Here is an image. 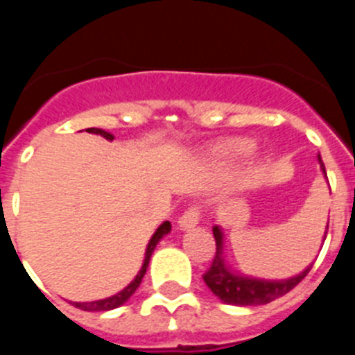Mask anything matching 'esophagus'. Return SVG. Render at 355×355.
Instances as JSON below:
<instances>
[{
	"label": "esophagus",
	"mask_w": 355,
	"mask_h": 355,
	"mask_svg": "<svg viewBox=\"0 0 355 355\" xmlns=\"http://www.w3.org/2000/svg\"><path fill=\"white\" fill-rule=\"evenodd\" d=\"M198 223H200V210H198V207H191L180 215V218H178V227L182 231H185L194 227Z\"/></svg>",
	"instance_id": "1"
}]
</instances>
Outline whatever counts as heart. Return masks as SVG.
Here are the masks:
<instances>
[{
    "label": "heart",
    "mask_w": 355,
    "mask_h": 355,
    "mask_svg": "<svg viewBox=\"0 0 355 355\" xmlns=\"http://www.w3.org/2000/svg\"><path fill=\"white\" fill-rule=\"evenodd\" d=\"M256 150V144L248 138H233V140H226L223 144H218L214 148V159L220 162H234L240 159L248 157Z\"/></svg>",
    "instance_id": "b5f03b06"
}]
</instances>
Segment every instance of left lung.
<instances>
[{"mask_svg": "<svg viewBox=\"0 0 355 355\" xmlns=\"http://www.w3.org/2000/svg\"><path fill=\"white\" fill-rule=\"evenodd\" d=\"M319 164L326 177V168L319 155ZM214 238L217 250L211 261V266L208 268L207 273L203 275L205 284L208 289L227 304H236V306H256V304H266L277 297L284 296L289 291H293L297 284L312 270V264L304 268L296 277L286 278V280H263V278L245 277V275L236 273L231 270L226 263L224 256V233L218 226H214ZM326 240V234H324Z\"/></svg>", "mask_w": 355, "mask_h": 355, "instance_id": "8db88e82", "label": "left lung"}]
</instances>
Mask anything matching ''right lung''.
<instances>
[{
    "mask_svg": "<svg viewBox=\"0 0 355 355\" xmlns=\"http://www.w3.org/2000/svg\"><path fill=\"white\" fill-rule=\"evenodd\" d=\"M87 132H94V135H99V137L107 138V140H114V135H110V132L103 131V129H98V128H87L85 129ZM171 231V224L170 220H164V223L161 224V226L155 230V233L152 234L150 241H148L147 245V250H145V259H144V264H141L140 271H138V275L135 277V280H132L131 284H129L128 287H124V289L121 291V293L114 294V296L110 297H105V300H98V301H85V303H78V301H71V304L75 308H80V310H84V312H108V310H114V308H119L121 304H124L125 301L129 300V297L135 294V291L140 287L141 284V278H144L145 271H147L148 268V263H150V257H152V252H154L155 245L161 241V238L164 236V234H168Z\"/></svg>",
    "mask_w": 355,
    "mask_h": 355,
    "instance_id": "obj_1",
    "label": "right lung"
}]
</instances>
